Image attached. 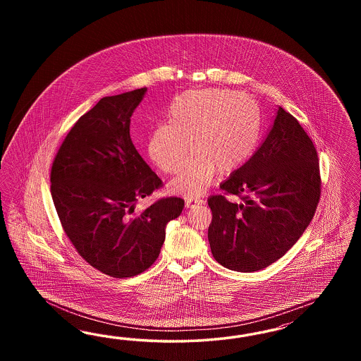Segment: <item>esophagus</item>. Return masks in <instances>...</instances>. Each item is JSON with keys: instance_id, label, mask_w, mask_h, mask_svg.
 Returning <instances> with one entry per match:
<instances>
[{"instance_id": "1", "label": "esophagus", "mask_w": 361, "mask_h": 361, "mask_svg": "<svg viewBox=\"0 0 361 361\" xmlns=\"http://www.w3.org/2000/svg\"><path fill=\"white\" fill-rule=\"evenodd\" d=\"M205 201L204 200H193V198H188L185 201V207L186 208H193V207H196V205H202Z\"/></svg>"}]
</instances>
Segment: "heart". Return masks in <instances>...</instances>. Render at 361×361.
I'll use <instances>...</instances> for the list:
<instances>
[{"mask_svg": "<svg viewBox=\"0 0 361 361\" xmlns=\"http://www.w3.org/2000/svg\"><path fill=\"white\" fill-rule=\"evenodd\" d=\"M168 124L159 126L149 139L153 163L166 175H176L189 154L172 190L186 197L204 195L216 172L226 175L245 164L259 137V116L252 99L224 90L186 91L166 111Z\"/></svg>", "mask_w": 361, "mask_h": 361, "instance_id": "heart-1", "label": "heart"}]
</instances>
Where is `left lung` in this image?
<instances>
[{
    "label": "left lung",
    "instance_id": "1",
    "mask_svg": "<svg viewBox=\"0 0 361 361\" xmlns=\"http://www.w3.org/2000/svg\"><path fill=\"white\" fill-rule=\"evenodd\" d=\"M219 188L224 195L208 198L214 259L240 273L262 270L294 246L317 212L322 178L315 145L278 107L259 148ZM229 194L240 202H229Z\"/></svg>",
    "mask_w": 361,
    "mask_h": 361
}]
</instances>
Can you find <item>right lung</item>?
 Here are the masks:
<instances>
[{"mask_svg": "<svg viewBox=\"0 0 361 361\" xmlns=\"http://www.w3.org/2000/svg\"><path fill=\"white\" fill-rule=\"evenodd\" d=\"M147 88L106 97L78 119L55 154L50 181L55 210L78 254L100 273L131 278L157 259L165 226L184 200L163 197L140 213L135 204L163 186L130 135Z\"/></svg>", "mask_w": 361, "mask_h": 361, "instance_id": "1", "label": "right lung"}]
</instances>
